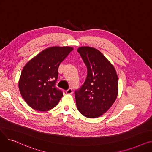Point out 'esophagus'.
I'll return each mask as SVG.
<instances>
[{
  "mask_svg": "<svg viewBox=\"0 0 152 152\" xmlns=\"http://www.w3.org/2000/svg\"><path fill=\"white\" fill-rule=\"evenodd\" d=\"M66 94H72L73 93V89H72L71 88H69V89H68L67 91H66Z\"/></svg>",
  "mask_w": 152,
  "mask_h": 152,
  "instance_id": "obj_1",
  "label": "esophagus"
}]
</instances>
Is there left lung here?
<instances>
[{
    "label": "left lung",
    "instance_id": "8db88e82",
    "mask_svg": "<svg viewBox=\"0 0 152 152\" xmlns=\"http://www.w3.org/2000/svg\"><path fill=\"white\" fill-rule=\"evenodd\" d=\"M87 68L84 84L75 91L77 108L83 116L96 118L107 112L116 99L118 79L116 70L99 50L78 48Z\"/></svg>",
    "mask_w": 152,
    "mask_h": 152
}]
</instances>
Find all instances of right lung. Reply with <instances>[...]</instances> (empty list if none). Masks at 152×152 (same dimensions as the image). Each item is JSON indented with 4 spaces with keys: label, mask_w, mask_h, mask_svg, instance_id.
Returning <instances> with one entry per match:
<instances>
[{
    "label": "right lung",
    "mask_w": 152,
    "mask_h": 152,
    "mask_svg": "<svg viewBox=\"0 0 152 152\" xmlns=\"http://www.w3.org/2000/svg\"><path fill=\"white\" fill-rule=\"evenodd\" d=\"M73 50L70 47L47 48L24 66L18 87L22 97L32 108L49 111L58 104L63 96L55 87L58 67Z\"/></svg>",
    "instance_id": "right-lung-1"
}]
</instances>
